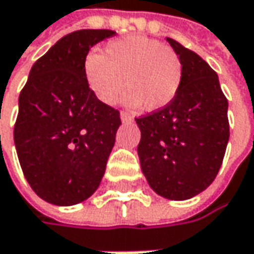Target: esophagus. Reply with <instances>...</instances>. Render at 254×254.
<instances>
[{"label":"esophagus","instance_id":"obj_1","mask_svg":"<svg viewBox=\"0 0 254 254\" xmlns=\"http://www.w3.org/2000/svg\"><path fill=\"white\" fill-rule=\"evenodd\" d=\"M120 117H121V121L123 123H130V121H133V115H130L128 112H121L120 114Z\"/></svg>","mask_w":254,"mask_h":254}]
</instances>
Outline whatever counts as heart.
<instances>
[{
  "instance_id": "obj_1",
  "label": "heart",
  "mask_w": 254,
  "mask_h": 254,
  "mask_svg": "<svg viewBox=\"0 0 254 254\" xmlns=\"http://www.w3.org/2000/svg\"><path fill=\"white\" fill-rule=\"evenodd\" d=\"M83 74L93 96L105 105L115 102L126 83V105H143L146 111H158L177 96L183 81V64L177 52L159 41L131 35L110 42L105 55L89 52Z\"/></svg>"
}]
</instances>
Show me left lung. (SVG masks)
<instances>
[{"label": "left lung", "instance_id": "8db88e82", "mask_svg": "<svg viewBox=\"0 0 254 254\" xmlns=\"http://www.w3.org/2000/svg\"><path fill=\"white\" fill-rule=\"evenodd\" d=\"M167 41L183 64L181 87L170 105L136 118L142 134L137 155L156 194L187 200L206 190L221 168L230 139L228 101L205 60Z\"/></svg>", "mask_w": 254, "mask_h": 254}]
</instances>
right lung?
Here are the masks:
<instances>
[{"label": "right lung", "mask_w": 254, "mask_h": 254, "mask_svg": "<svg viewBox=\"0 0 254 254\" xmlns=\"http://www.w3.org/2000/svg\"><path fill=\"white\" fill-rule=\"evenodd\" d=\"M114 35L84 29L61 38L33 64L18 96L17 156L32 190L48 203L84 202L105 174L121 120L93 96L83 63L90 48Z\"/></svg>", "instance_id": "right-lung-1"}]
</instances>
